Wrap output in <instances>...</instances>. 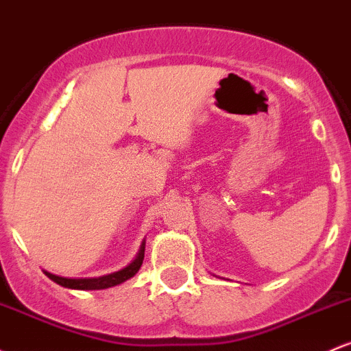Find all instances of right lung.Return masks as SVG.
<instances>
[{"mask_svg":"<svg viewBox=\"0 0 351 351\" xmlns=\"http://www.w3.org/2000/svg\"><path fill=\"white\" fill-rule=\"evenodd\" d=\"M145 243L146 241L143 240V243H141L140 250H138L136 256H134L132 263H128L125 268L118 269V271L108 273V275L91 276V278H66V276L53 275V273L46 271V269H43V271L49 280H53L55 283L61 285V287L69 288V290H106V288L125 283L126 280L133 278V276L136 275L138 269H140L141 265H143Z\"/></svg>","mask_w":351,"mask_h":351,"instance_id":"obj_1","label":"right lung"}]
</instances>
